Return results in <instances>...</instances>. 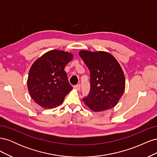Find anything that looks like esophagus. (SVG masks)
<instances>
[{
	"mask_svg": "<svg viewBox=\"0 0 157 157\" xmlns=\"http://www.w3.org/2000/svg\"><path fill=\"white\" fill-rule=\"evenodd\" d=\"M74 88L75 90H77V91H79V90H80V84H77V85H75V86H74Z\"/></svg>",
	"mask_w": 157,
	"mask_h": 157,
	"instance_id": "obj_1",
	"label": "esophagus"
}]
</instances>
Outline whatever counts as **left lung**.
<instances>
[{
  "label": "left lung",
  "mask_w": 157,
  "mask_h": 157,
  "mask_svg": "<svg viewBox=\"0 0 157 157\" xmlns=\"http://www.w3.org/2000/svg\"><path fill=\"white\" fill-rule=\"evenodd\" d=\"M90 72V92L82 99L95 112L116 106L124 94L125 77L115 57L104 51L81 50L78 53Z\"/></svg>",
  "instance_id": "obj_1"
}]
</instances>
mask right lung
<instances>
[{"instance_id": "1", "label": "right lung", "mask_w": 157, "mask_h": 157, "mask_svg": "<svg viewBox=\"0 0 157 157\" xmlns=\"http://www.w3.org/2000/svg\"><path fill=\"white\" fill-rule=\"evenodd\" d=\"M73 58V54L68 52L53 50L33 63L28 75L27 88L38 105L53 109L63 103L66 95L73 90L64 71Z\"/></svg>"}]
</instances>
